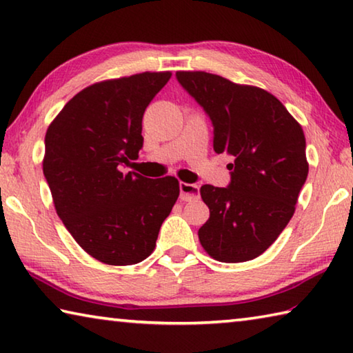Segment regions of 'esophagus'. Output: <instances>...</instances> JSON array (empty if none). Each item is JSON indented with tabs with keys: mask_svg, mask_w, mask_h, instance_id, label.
Returning <instances> with one entry per match:
<instances>
[{
	"mask_svg": "<svg viewBox=\"0 0 353 353\" xmlns=\"http://www.w3.org/2000/svg\"><path fill=\"white\" fill-rule=\"evenodd\" d=\"M179 188H181V199L182 201H194L199 198V185L196 183H179Z\"/></svg>",
	"mask_w": 353,
	"mask_h": 353,
	"instance_id": "obj_1",
	"label": "esophagus"
}]
</instances>
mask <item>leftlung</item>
<instances>
[{"label":"left lung","instance_id":"obj_1","mask_svg":"<svg viewBox=\"0 0 353 353\" xmlns=\"http://www.w3.org/2000/svg\"><path fill=\"white\" fill-rule=\"evenodd\" d=\"M213 126V149L230 155L225 188L202 185L210 218L198 235L214 260L241 263L261 255L294 213L308 176L305 135L285 105L261 88L205 71H177Z\"/></svg>","mask_w":353,"mask_h":353}]
</instances>
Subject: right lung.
I'll use <instances>...</instances> for the list:
<instances>
[{
	"label": "right lung",
	"instance_id": "1",
	"mask_svg": "<svg viewBox=\"0 0 353 353\" xmlns=\"http://www.w3.org/2000/svg\"><path fill=\"white\" fill-rule=\"evenodd\" d=\"M171 73H140L83 88L45 135L43 174L76 243L105 265L151 255L179 198L174 177L148 179L121 166L139 159L146 107Z\"/></svg>",
	"mask_w": 353,
	"mask_h": 353
}]
</instances>
